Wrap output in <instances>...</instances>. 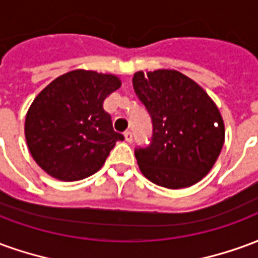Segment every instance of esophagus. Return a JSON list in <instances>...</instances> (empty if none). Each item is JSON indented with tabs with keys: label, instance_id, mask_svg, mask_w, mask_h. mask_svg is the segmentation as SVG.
I'll list each match as a JSON object with an SVG mask.
<instances>
[{
	"label": "esophagus",
	"instance_id": "1",
	"mask_svg": "<svg viewBox=\"0 0 258 258\" xmlns=\"http://www.w3.org/2000/svg\"><path fill=\"white\" fill-rule=\"evenodd\" d=\"M124 138H125L127 142H131V141H133V133H131V131H125V133H124Z\"/></svg>",
	"mask_w": 258,
	"mask_h": 258
}]
</instances>
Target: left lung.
Here are the masks:
<instances>
[{
  "label": "left lung",
  "instance_id": "8db88e82",
  "mask_svg": "<svg viewBox=\"0 0 258 258\" xmlns=\"http://www.w3.org/2000/svg\"><path fill=\"white\" fill-rule=\"evenodd\" d=\"M133 85L153 123L152 144L135 152L141 173L167 189L199 182L213 168L225 141L224 120L214 101L196 81L170 69L137 72Z\"/></svg>",
  "mask_w": 258,
  "mask_h": 258
}]
</instances>
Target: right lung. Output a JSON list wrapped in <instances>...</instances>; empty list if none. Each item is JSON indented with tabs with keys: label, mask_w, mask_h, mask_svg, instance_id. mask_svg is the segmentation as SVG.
I'll return each instance as SVG.
<instances>
[{
	"label": "right lung",
	"mask_w": 258,
	"mask_h": 258,
	"mask_svg": "<svg viewBox=\"0 0 258 258\" xmlns=\"http://www.w3.org/2000/svg\"><path fill=\"white\" fill-rule=\"evenodd\" d=\"M121 87L114 74L77 69L59 76L34 98L25 137L40 167L60 181L96 173L124 137L113 130L103 101Z\"/></svg>",
	"instance_id": "obj_1"
}]
</instances>
